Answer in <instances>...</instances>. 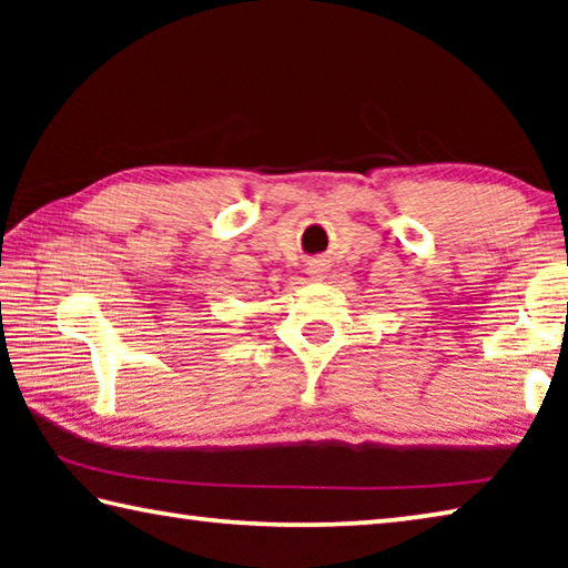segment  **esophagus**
<instances>
[{"mask_svg":"<svg viewBox=\"0 0 568 568\" xmlns=\"http://www.w3.org/2000/svg\"><path fill=\"white\" fill-rule=\"evenodd\" d=\"M307 273H311L313 281H325V275H328V265H325L323 261H313L311 265H307Z\"/></svg>","mask_w":568,"mask_h":568,"instance_id":"esophagus-1","label":"esophagus"}]
</instances>
